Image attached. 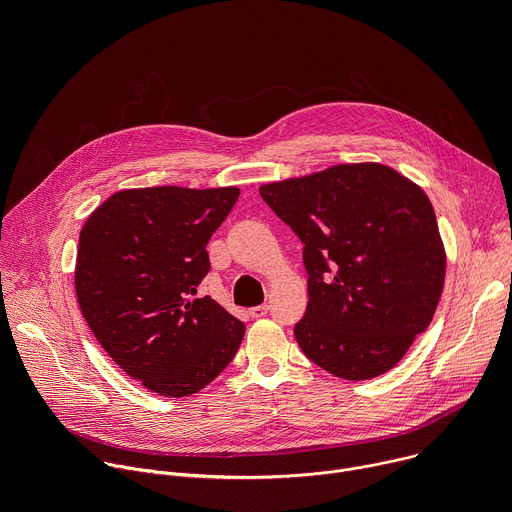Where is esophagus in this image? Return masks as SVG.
<instances>
[{
    "mask_svg": "<svg viewBox=\"0 0 512 512\" xmlns=\"http://www.w3.org/2000/svg\"><path fill=\"white\" fill-rule=\"evenodd\" d=\"M269 312V306L267 304H261V306H255V308H251V318H263L265 314Z\"/></svg>",
    "mask_w": 512,
    "mask_h": 512,
    "instance_id": "obj_1",
    "label": "esophagus"
}]
</instances>
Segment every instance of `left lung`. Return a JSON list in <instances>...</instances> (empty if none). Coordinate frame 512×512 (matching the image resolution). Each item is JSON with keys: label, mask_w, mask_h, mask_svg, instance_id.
<instances>
[{"label": "left lung", "mask_w": 512, "mask_h": 512, "mask_svg": "<svg viewBox=\"0 0 512 512\" xmlns=\"http://www.w3.org/2000/svg\"><path fill=\"white\" fill-rule=\"evenodd\" d=\"M259 194L304 243L310 302L294 326L304 354L348 381L393 369L444 289L446 253L425 192L393 168L342 164Z\"/></svg>", "instance_id": "1"}]
</instances>
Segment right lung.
Instances as JSON below:
<instances>
[{
  "instance_id": "right-lung-1",
  "label": "right lung",
  "mask_w": 512,
  "mask_h": 512,
  "mask_svg": "<svg viewBox=\"0 0 512 512\" xmlns=\"http://www.w3.org/2000/svg\"><path fill=\"white\" fill-rule=\"evenodd\" d=\"M239 188L178 186L115 192L79 237L75 285L99 344L135 381L164 397H186L221 375L245 324L210 296L206 245Z\"/></svg>"
}]
</instances>
